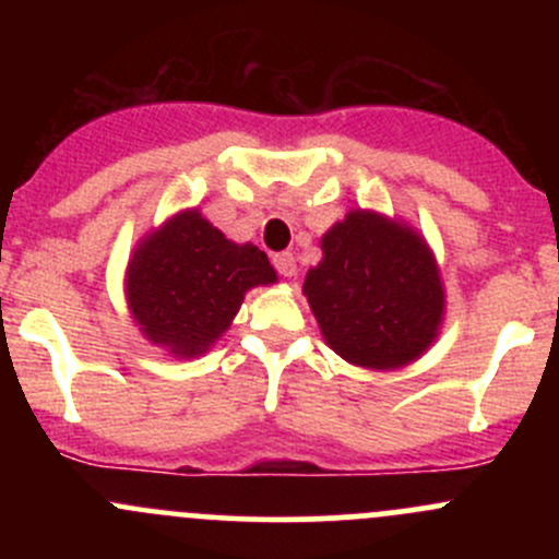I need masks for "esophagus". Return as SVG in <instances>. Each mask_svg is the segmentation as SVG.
<instances>
[{"label": "esophagus", "mask_w": 559, "mask_h": 559, "mask_svg": "<svg viewBox=\"0 0 559 559\" xmlns=\"http://www.w3.org/2000/svg\"><path fill=\"white\" fill-rule=\"evenodd\" d=\"M273 264H275V270H278V273L284 275V278H292V275L297 273V259H295V253H292V251L275 253Z\"/></svg>", "instance_id": "esophagus-1"}]
</instances>
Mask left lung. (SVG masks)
Segmentation results:
<instances>
[{
	"mask_svg": "<svg viewBox=\"0 0 559 559\" xmlns=\"http://www.w3.org/2000/svg\"><path fill=\"white\" fill-rule=\"evenodd\" d=\"M321 253L302 295L337 357L357 368L394 370L432 346L447 295L436 257L416 229L376 211H352L326 229Z\"/></svg>",
	"mask_w": 559,
	"mask_h": 559,
	"instance_id": "obj_1",
	"label": "left lung"
}]
</instances>
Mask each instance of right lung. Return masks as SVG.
Listing matches in <instances>:
<instances>
[{
	"instance_id": "1",
	"label": "right lung",
	"mask_w": 559,
	"mask_h": 559,
	"mask_svg": "<svg viewBox=\"0 0 559 559\" xmlns=\"http://www.w3.org/2000/svg\"><path fill=\"white\" fill-rule=\"evenodd\" d=\"M267 253L233 243L197 207L145 235L127 267V302L140 332L173 357H200L229 330L253 286L275 284Z\"/></svg>"
}]
</instances>
